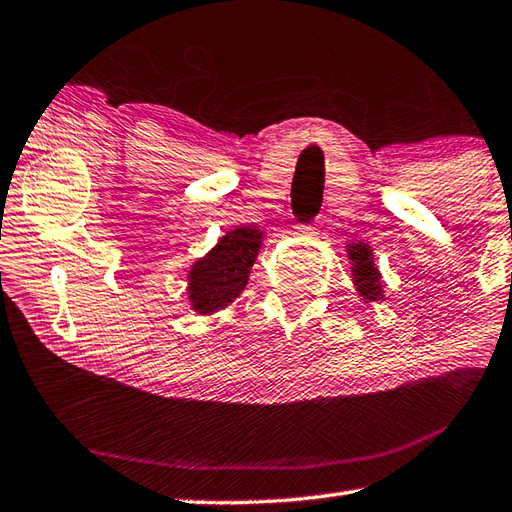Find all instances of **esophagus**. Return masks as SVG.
<instances>
[{"label": "esophagus", "instance_id": "obj_1", "mask_svg": "<svg viewBox=\"0 0 512 512\" xmlns=\"http://www.w3.org/2000/svg\"><path fill=\"white\" fill-rule=\"evenodd\" d=\"M318 231H321V227H318V223L298 227V234H301V236H318Z\"/></svg>", "mask_w": 512, "mask_h": 512}]
</instances>
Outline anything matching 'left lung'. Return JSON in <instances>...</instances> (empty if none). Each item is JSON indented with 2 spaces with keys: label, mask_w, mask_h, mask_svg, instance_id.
Segmentation results:
<instances>
[{
  "label": "left lung",
  "mask_w": 512,
  "mask_h": 512,
  "mask_svg": "<svg viewBox=\"0 0 512 512\" xmlns=\"http://www.w3.org/2000/svg\"><path fill=\"white\" fill-rule=\"evenodd\" d=\"M347 260H350V272L356 294L361 296L365 305L385 301L381 272L374 265V252L368 243H347L345 245Z\"/></svg>",
  "instance_id": "left-lung-1"
}]
</instances>
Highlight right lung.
Wrapping results in <instances>:
<instances>
[{"label":"right lung","mask_w":512,"mask_h":512,"mask_svg":"<svg viewBox=\"0 0 512 512\" xmlns=\"http://www.w3.org/2000/svg\"><path fill=\"white\" fill-rule=\"evenodd\" d=\"M265 231L254 227H234L198 258L187 272V298L198 316L225 310L245 292L249 274L263 247Z\"/></svg>","instance_id":"obj_1"}]
</instances>
